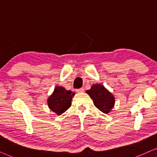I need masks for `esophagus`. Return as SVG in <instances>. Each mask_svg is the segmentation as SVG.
Masks as SVG:
<instances>
[{
    "instance_id": "obj_1",
    "label": "esophagus",
    "mask_w": 157,
    "mask_h": 157,
    "mask_svg": "<svg viewBox=\"0 0 157 157\" xmlns=\"http://www.w3.org/2000/svg\"><path fill=\"white\" fill-rule=\"evenodd\" d=\"M76 92L77 93H83L84 92V88H80V89H77L76 90Z\"/></svg>"
}]
</instances>
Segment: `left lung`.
I'll list each match as a JSON object with an SVG mask.
<instances>
[{
	"label": "left lung",
	"mask_w": 157,
	"mask_h": 157,
	"mask_svg": "<svg viewBox=\"0 0 157 157\" xmlns=\"http://www.w3.org/2000/svg\"><path fill=\"white\" fill-rule=\"evenodd\" d=\"M93 100L94 105L104 113L108 114L115 105V98L113 94L101 84H94L89 90H86Z\"/></svg>",
	"instance_id": "left-lung-1"
}]
</instances>
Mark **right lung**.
I'll return each instance as SVG.
<instances>
[{"mask_svg":"<svg viewBox=\"0 0 157 157\" xmlns=\"http://www.w3.org/2000/svg\"><path fill=\"white\" fill-rule=\"evenodd\" d=\"M75 94L71 90H67L62 86L55 87L53 93L47 99L48 107L52 112L59 116L70 107Z\"/></svg>","mask_w":157,"mask_h":157,"instance_id":"1","label":"right lung"}]
</instances>
